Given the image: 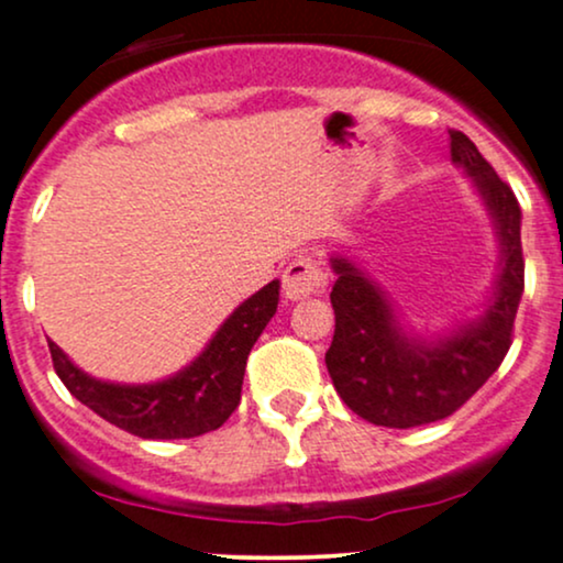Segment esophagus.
<instances>
[{
    "instance_id": "1",
    "label": "esophagus",
    "mask_w": 563,
    "mask_h": 563,
    "mask_svg": "<svg viewBox=\"0 0 563 563\" xmlns=\"http://www.w3.org/2000/svg\"><path fill=\"white\" fill-rule=\"evenodd\" d=\"M325 283V273H322L318 262L309 260V256H296L294 262H288L286 273H283V296L288 301H301L307 296L320 294Z\"/></svg>"
}]
</instances>
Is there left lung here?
Listing matches in <instances>:
<instances>
[{
  "label": "left lung",
  "instance_id": "8db88e82",
  "mask_svg": "<svg viewBox=\"0 0 563 563\" xmlns=\"http://www.w3.org/2000/svg\"><path fill=\"white\" fill-rule=\"evenodd\" d=\"M450 156L474 185L497 238V275L474 320L416 333L360 264L331 256L335 333L328 373L349 410L386 429L442 421L474 397L506 357L525 294L519 200L463 132H450Z\"/></svg>",
  "mask_w": 563,
  "mask_h": 563
}]
</instances>
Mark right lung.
<instances>
[{"label":"right lung","instance_id":"obj_1","mask_svg":"<svg viewBox=\"0 0 563 563\" xmlns=\"http://www.w3.org/2000/svg\"><path fill=\"white\" fill-rule=\"evenodd\" d=\"M277 301L280 280H273L232 309L190 365L151 384L89 376L55 341L49 354L66 389L108 423L142 439L200 437L219 429L241 402L245 360L277 312Z\"/></svg>","mask_w":563,"mask_h":563}]
</instances>
